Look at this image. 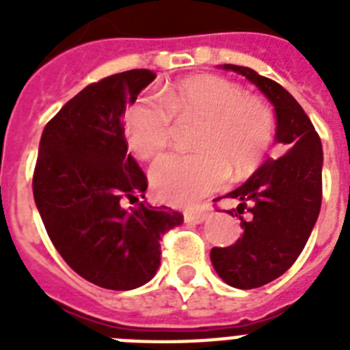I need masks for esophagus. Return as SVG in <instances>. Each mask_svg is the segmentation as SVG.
<instances>
[{
  "label": "esophagus",
  "mask_w": 350,
  "mask_h": 350,
  "mask_svg": "<svg viewBox=\"0 0 350 350\" xmlns=\"http://www.w3.org/2000/svg\"><path fill=\"white\" fill-rule=\"evenodd\" d=\"M208 216L207 208H192V211H187L183 214V218H185L187 224H202L205 221Z\"/></svg>",
  "instance_id": "obj_1"
}]
</instances>
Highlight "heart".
<instances>
[{
    "instance_id": "obj_1",
    "label": "heart",
    "mask_w": 350,
    "mask_h": 350,
    "mask_svg": "<svg viewBox=\"0 0 350 350\" xmlns=\"http://www.w3.org/2000/svg\"><path fill=\"white\" fill-rule=\"evenodd\" d=\"M172 118L202 120L194 136L198 152L167 154L148 172L156 196L172 205H192L219 191L230 172L236 180L250 176L274 139V116L265 101L247 96L230 79L200 74L126 109L129 147L139 158L161 152L172 136Z\"/></svg>"
}]
</instances>
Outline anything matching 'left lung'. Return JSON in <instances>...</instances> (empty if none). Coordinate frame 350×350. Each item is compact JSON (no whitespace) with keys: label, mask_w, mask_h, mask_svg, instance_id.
Returning a JSON list of instances; mask_svg holds the SVG:
<instances>
[{"label":"left lung","mask_w":350,"mask_h":350,"mask_svg":"<svg viewBox=\"0 0 350 350\" xmlns=\"http://www.w3.org/2000/svg\"><path fill=\"white\" fill-rule=\"evenodd\" d=\"M254 83L276 112V143L282 158H269L243 185L227 194L238 202L241 238L211 250L214 271L236 288H256L280 278L301 254L321 207L323 150L318 132L299 103L282 85L249 67L221 65ZM229 211V214H232ZM234 216V214H232Z\"/></svg>","instance_id":"obj_1"}]
</instances>
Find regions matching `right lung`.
<instances>
[{"label":"right lung","instance_id":"right-lung-1","mask_svg":"<svg viewBox=\"0 0 350 350\" xmlns=\"http://www.w3.org/2000/svg\"><path fill=\"white\" fill-rule=\"evenodd\" d=\"M156 74L134 68L85 87L43 129L36 161V207L67 265L87 282L131 291L159 267V239L183 224L167 207L123 208L145 198L147 176L126 152L121 116Z\"/></svg>","mask_w":350,"mask_h":350}]
</instances>
